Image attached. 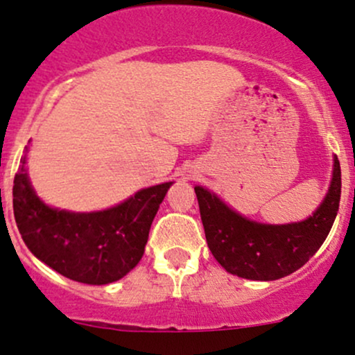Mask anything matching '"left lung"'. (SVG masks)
I'll use <instances>...</instances> for the list:
<instances>
[{"label": "left lung", "instance_id": "8db88e82", "mask_svg": "<svg viewBox=\"0 0 355 355\" xmlns=\"http://www.w3.org/2000/svg\"><path fill=\"white\" fill-rule=\"evenodd\" d=\"M340 164L324 202L309 220L290 225H261L230 209L220 198L196 186L199 213L208 246L226 272L248 280H277L302 268L327 238L340 202Z\"/></svg>", "mask_w": 355, "mask_h": 355}]
</instances>
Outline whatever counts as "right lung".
Wrapping results in <instances>:
<instances>
[{
	"mask_svg": "<svg viewBox=\"0 0 355 355\" xmlns=\"http://www.w3.org/2000/svg\"><path fill=\"white\" fill-rule=\"evenodd\" d=\"M171 184L139 191L105 211L70 213L43 205L21 166L13 181L15 220L30 252L55 272L80 284H112L144 254L150 225Z\"/></svg>",
	"mask_w": 355,
	"mask_h": 355,
	"instance_id": "obj_1",
	"label": "right lung"
}]
</instances>
